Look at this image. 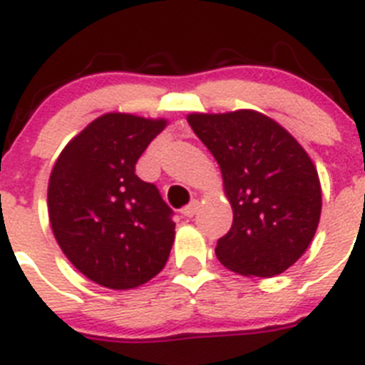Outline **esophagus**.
Returning a JSON list of instances; mask_svg holds the SVG:
<instances>
[{"label":"esophagus","mask_w":365,"mask_h":365,"mask_svg":"<svg viewBox=\"0 0 365 365\" xmlns=\"http://www.w3.org/2000/svg\"><path fill=\"white\" fill-rule=\"evenodd\" d=\"M197 208H199V201H192L190 205H186L185 208H182V214H185L186 217H193L195 212H197Z\"/></svg>","instance_id":"1"}]
</instances>
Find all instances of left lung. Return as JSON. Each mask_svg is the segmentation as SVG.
Here are the masks:
<instances>
[{"label": "left lung", "instance_id": "obj_1", "mask_svg": "<svg viewBox=\"0 0 365 365\" xmlns=\"http://www.w3.org/2000/svg\"><path fill=\"white\" fill-rule=\"evenodd\" d=\"M188 124L222 173L234 221L215 247L227 269L272 278L303 256L322 214V186L307 151L263 113H192Z\"/></svg>", "mask_w": 365, "mask_h": 365}]
</instances>
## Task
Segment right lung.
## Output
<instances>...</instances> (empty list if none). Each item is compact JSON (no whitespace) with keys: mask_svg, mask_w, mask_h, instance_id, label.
I'll list each match as a JSON object with an SVG mask.
<instances>
[{"mask_svg":"<svg viewBox=\"0 0 365 365\" xmlns=\"http://www.w3.org/2000/svg\"><path fill=\"white\" fill-rule=\"evenodd\" d=\"M164 118L106 113L54 163L47 190L58 245L91 282L115 291L144 285L166 265L175 222L157 186L135 164L166 128Z\"/></svg>","mask_w":365,"mask_h":365,"instance_id":"right-lung-1","label":"right lung"}]
</instances>
